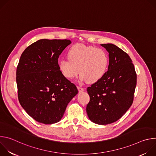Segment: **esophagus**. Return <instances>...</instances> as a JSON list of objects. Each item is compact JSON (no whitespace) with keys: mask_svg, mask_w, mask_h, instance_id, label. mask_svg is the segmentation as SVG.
<instances>
[{"mask_svg":"<svg viewBox=\"0 0 156 156\" xmlns=\"http://www.w3.org/2000/svg\"><path fill=\"white\" fill-rule=\"evenodd\" d=\"M78 90L79 91V93H81V92H83L84 91V88H83L81 87H80V86H78Z\"/></svg>","mask_w":156,"mask_h":156,"instance_id":"esophagus-1","label":"esophagus"}]
</instances>
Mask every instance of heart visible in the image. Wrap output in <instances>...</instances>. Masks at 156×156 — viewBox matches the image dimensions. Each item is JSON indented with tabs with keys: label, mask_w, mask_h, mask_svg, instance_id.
<instances>
[{
	"label": "heart",
	"mask_w": 156,
	"mask_h": 156,
	"mask_svg": "<svg viewBox=\"0 0 156 156\" xmlns=\"http://www.w3.org/2000/svg\"><path fill=\"white\" fill-rule=\"evenodd\" d=\"M68 57L59 62L58 67L62 74L69 80L80 73L81 81L93 84L100 81L108 70V55L102 49L76 44L69 50Z\"/></svg>",
	"instance_id": "b5f03b06"
}]
</instances>
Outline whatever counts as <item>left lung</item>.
<instances>
[{
	"instance_id": "left-lung-1",
	"label": "left lung",
	"mask_w": 156,
	"mask_h": 156,
	"mask_svg": "<svg viewBox=\"0 0 156 156\" xmlns=\"http://www.w3.org/2000/svg\"><path fill=\"white\" fill-rule=\"evenodd\" d=\"M108 52L109 65L104 76L88 87L86 106L90 120L107 125L120 119L132 105L136 73L129 56L113 44H101Z\"/></svg>"
}]
</instances>
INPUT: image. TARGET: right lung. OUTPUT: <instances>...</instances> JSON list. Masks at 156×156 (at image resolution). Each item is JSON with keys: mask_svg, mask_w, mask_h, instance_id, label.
Here are the masks:
<instances>
[{"mask_svg": "<svg viewBox=\"0 0 156 156\" xmlns=\"http://www.w3.org/2000/svg\"><path fill=\"white\" fill-rule=\"evenodd\" d=\"M72 43L67 39L37 41L22 53L16 69L19 102L27 113L44 124L58 122L76 86L60 72L58 58Z\"/></svg>", "mask_w": 156, "mask_h": 156, "instance_id": "1", "label": "right lung"}]
</instances>
